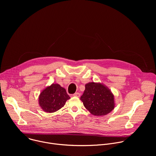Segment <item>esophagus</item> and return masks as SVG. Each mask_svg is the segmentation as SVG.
I'll return each instance as SVG.
<instances>
[{
  "label": "esophagus",
  "mask_w": 156,
  "mask_h": 156,
  "mask_svg": "<svg viewBox=\"0 0 156 156\" xmlns=\"http://www.w3.org/2000/svg\"><path fill=\"white\" fill-rule=\"evenodd\" d=\"M73 96L78 98V97H80V94L79 93H75L73 94Z\"/></svg>",
  "instance_id": "34e87169"
}]
</instances>
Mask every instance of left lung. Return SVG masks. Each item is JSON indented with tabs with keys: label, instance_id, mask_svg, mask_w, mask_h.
<instances>
[{
	"label": "left lung",
	"instance_id": "left-lung-1",
	"mask_svg": "<svg viewBox=\"0 0 156 156\" xmlns=\"http://www.w3.org/2000/svg\"><path fill=\"white\" fill-rule=\"evenodd\" d=\"M85 108L92 115H105L115 108L114 95L102 83L90 82L85 84V90L81 96Z\"/></svg>",
	"mask_w": 156,
	"mask_h": 156
}]
</instances>
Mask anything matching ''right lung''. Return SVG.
<instances>
[{"label":"right lung","mask_w":156,"mask_h":156,"mask_svg":"<svg viewBox=\"0 0 156 156\" xmlns=\"http://www.w3.org/2000/svg\"><path fill=\"white\" fill-rule=\"evenodd\" d=\"M70 99L65 89L57 83H52L41 91L39 96V104L43 111L53 113L64 106Z\"/></svg>","instance_id":"obj_1"}]
</instances>
